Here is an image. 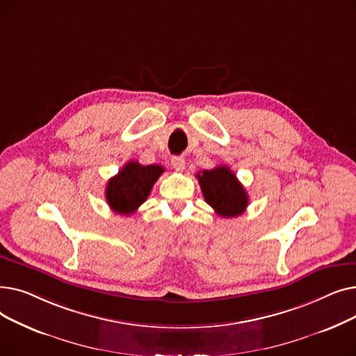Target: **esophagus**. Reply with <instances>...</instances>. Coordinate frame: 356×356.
<instances>
[{"label":"esophagus","instance_id":"esophagus-1","mask_svg":"<svg viewBox=\"0 0 356 356\" xmlns=\"http://www.w3.org/2000/svg\"><path fill=\"white\" fill-rule=\"evenodd\" d=\"M172 165L176 168L177 172H181V170H184V165H186V160L183 159V157H180V156H175V157H172Z\"/></svg>","mask_w":356,"mask_h":356}]
</instances>
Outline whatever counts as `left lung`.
<instances>
[{"instance_id":"left-lung-1","label":"left lung","mask_w":356,"mask_h":356,"mask_svg":"<svg viewBox=\"0 0 356 356\" xmlns=\"http://www.w3.org/2000/svg\"><path fill=\"white\" fill-rule=\"evenodd\" d=\"M204 200L220 216L234 218L248 207V195L244 186L227 165H218L212 170L196 175Z\"/></svg>"}]
</instances>
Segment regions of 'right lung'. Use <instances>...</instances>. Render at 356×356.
I'll list each match as a JSON object with an SVG mask.
<instances>
[{"label": "right lung", "mask_w": 356, "mask_h": 356, "mask_svg": "<svg viewBox=\"0 0 356 356\" xmlns=\"http://www.w3.org/2000/svg\"><path fill=\"white\" fill-rule=\"evenodd\" d=\"M163 172L164 168L159 164L141 165L138 161H128L117 176L108 180L105 197L109 208L121 215L134 213L147 200Z\"/></svg>", "instance_id": "obj_1"}]
</instances>
